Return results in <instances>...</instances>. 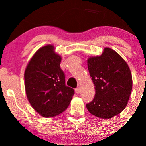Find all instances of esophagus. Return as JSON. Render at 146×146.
Returning a JSON list of instances; mask_svg holds the SVG:
<instances>
[{"label":"esophagus","instance_id":"esophagus-1","mask_svg":"<svg viewBox=\"0 0 146 146\" xmlns=\"http://www.w3.org/2000/svg\"><path fill=\"white\" fill-rule=\"evenodd\" d=\"M80 92H81V89H80V87H78L77 88H75V93H76L77 94H79V93H80Z\"/></svg>","mask_w":146,"mask_h":146}]
</instances>
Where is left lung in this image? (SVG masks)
<instances>
[{
  "mask_svg": "<svg viewBox=\"0 0 146 146\" xmlns=\"http://www.w3.org/2000/svg\"><path fill=\"white\" fill-rule=\"evenodd\" d=\"M95 85V95L86 108L92 115L110 119L121 113L128 104L132 87L130 68L116 51L105 48L100 56L87 61Z\"/></svg>",
  "mask_w": 146,
  "mask_h": 146,
  "instance_id": "1",
  "label": "left lung"
}]
</instances>
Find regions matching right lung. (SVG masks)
<instances>
[{
	"mask_svg": "<svg viewBox=\"0 0 146 146\" xmlns=\"http://www.w3.org/2000/svg\"><path fill=\"white\" fill-rule=\"evenodd\" d=\"M61 57L52 45L38 50L25 71L26 95L31 106L44 117L57 116L67 108L75 91L65 84Z\"/></svg>",
	"mask_w": 146,
	"mask_h": 146,
	"instance_id": "obj_1",
	"label": "right lung"
}]
</instances>
